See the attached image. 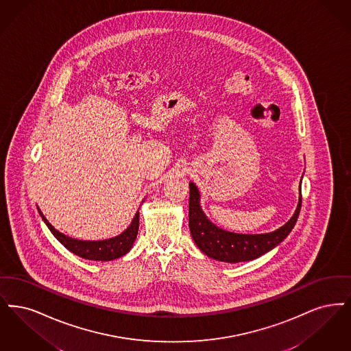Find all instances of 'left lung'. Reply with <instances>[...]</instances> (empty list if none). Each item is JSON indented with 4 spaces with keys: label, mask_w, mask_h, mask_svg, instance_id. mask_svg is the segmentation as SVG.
I'll return each mask as SVG.
<instances>
[{
    "label": "left lung",
    "mask_w": 351,
    "mask_h": 351,
    "mask_svg": "<svg viewBox=\"0 0 351 351\" xmlns=\"http://www.w3.org/2000/svg\"><path fill=\"white\" fill-rule=\"evenodd\" d=\"M302 183V181H300ZM200 195L194 183H190L189 199V228L199 249L210 258L237 263L258 258L262 254L280 244L295 227L302 208V193L295 214L279 229L270 233L241 234L216 227L200 208Z\"/></svg>",
    "instance_id": "1"
}]
</instances>
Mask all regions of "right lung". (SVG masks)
<instances>
[{
  "label": "right lung",
  "instance_id": "obj_1",
  "mask_svg": "<svg viewBox=\"0 0 351 351\" xmlns=\"http://www.w3.org/2000/svg\"><path fill=\"white\" fill-rule=\"evenodd\" d=\"M38 211L42 216L43 221L46 223L48 229L60 241V244L64 245L69 252H72L73 254H76L81 258L92 259V261H112V259L119 258L130 252L134 241L136 240L137 230H138V211L135 215L132 223L130 224V227L123 233L117 237L102 240V241H82V240L71 239L53 228L48 223L45 215L40 213L39 208Z\"/></svg>",
  "mask_w": 351,
  "mask_h": 351
}]
</instances>
